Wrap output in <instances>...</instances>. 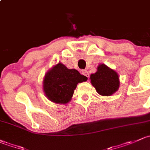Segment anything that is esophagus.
<instances>
[{"mask_svg": "<svg viewBox=\"0 0 150 150\" xmlns=\"http://www.w3.org/2000/svg\"><path fill=\"white\" fill-rule=\"evenodd\" d=\"M81 74H82L83 75H84V76H85L88 77V78H89V72H88L87 71H86V70H83L82 71H81Z\"/></svg>", "mask_w": 150, "mask_h": 150, "instance_id": "esophagus-1", "label": "esophagus"}]
</instances>
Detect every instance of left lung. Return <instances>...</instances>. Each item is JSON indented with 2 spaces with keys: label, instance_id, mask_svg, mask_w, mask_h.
<instances>
[{
  "label": "left lung",
  "instance_id": "obj_1",
  "mask_svg": "<svg viewBox=\"0 0 150 150\" xmlns=\"http://www.w3.org/2000/svg\"><path fill=\"white\" fill-rule=\"evenodd\" d=\"M91 83L96 91L103 96H110L115 93L119 87V77L115 71L105 64L98 67L95 74L90 76Z\"/></svg>",
  "mask_w": 150,
  "mask_h": 150
}]
</instances>
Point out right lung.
Wrapping results in <instances>:
<instances>
[{
    "label": "right lung",
    "instance_id": "obj_1",
    "mask_svg": "<svg viewBox=\"0 0 150 150\" xmlns=\"http://www.w3.org/2000/svg\"><path fill=\"white\" fill-rule=\"evenodd\" d=\"M87 80L76 69H69L64 64H58L45 75L43 89L46 96L55 103L66 104L74 95L78 83Z\"/></svg>",
    "mask_w": 150,
    "mask_h": 150
}]
</instances>
